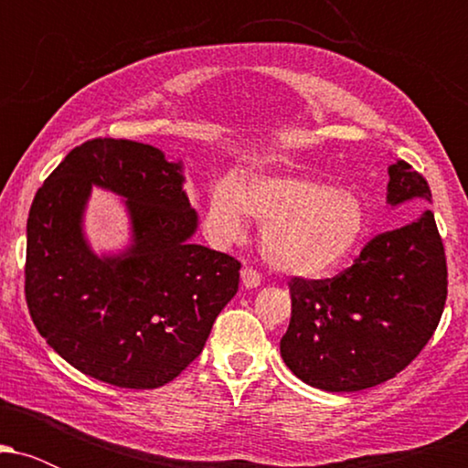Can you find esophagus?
I'll return each mask as SVG.
<instances>
[{
	"instance_id": "34e87169",
	"label": "esophagus",
	"mask_w": 468,
	"mask_h": 468,
	"mask_svg": "<svg viewBox=\"0 0 468 468\" xmlns=\"http://www.w3.org/2000/svg\"><path fill=\"white\" fill-rule=\"evenodd\" d=\"M260 283H261V275L255 271V268H244V271H241V286L246 290L257 288Z\"/></svg>"
}]
</instances>
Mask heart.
<instances>
[{
    "mask_svg": "<svg viewBox=\"0 0 468 468\" xmlns=\"http://www.w3.org/2000/svg\"><path fill=\"white\" fill-rule=\"evenodd\" d=\"M249 216L261 224L260 249L275 271L321 279L361 249L367 208L358 193L324 180L286 174H246L219 180L211 191L207 227L218 241H238Z\"/></svg>",
    "mask_w": 468,
    "mask_h": 468,
    "instance_id": "obj_1",
    "label": "heart"
}]
</instances>
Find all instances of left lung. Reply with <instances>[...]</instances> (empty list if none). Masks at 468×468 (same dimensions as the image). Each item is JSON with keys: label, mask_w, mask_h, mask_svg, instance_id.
Masks as SVG:
<instances>
[{"label": "left lung", "mask_w": 468, "mask_h": 468, "mask_svg": "<svg viewBox=\"0 0 468 468\" xmlns=\"http://www.w3.org/2000/svg\"><path fill=\"white\" fill-rule=\"evenodd\" d=\"M388 204L431 202L405 160L388 169ZM292 314L279 350L297 378L324 391H361L394 378L427 346L447 302V260L424 211L376 235L332 279H290Z\"/></svg>", "instance_id": "obj_1"}]
</instances>
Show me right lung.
<instances>
[{"mask_svg": "<svg viewBox=\"0 0 468 468\" xmlns=\"http://www.w3.org/2000/svg\"><path fill=\"white\" fill-rule=\"evenodd\" d=\"M123 197L131 246L96 256L82 216L91 186ZM182 160L152 144L94 138L32 200L26 302L39 335L79 372L125 389L169 383L202 352L238 292L239 261L193 244L197 213Z\"/></svg>", "mask_w": 468, "mask_h": 468, "instance_id": "obj_1", "label": "right lung"}]
</instances>
